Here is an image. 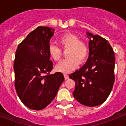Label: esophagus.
I'll list each match as a JSON object with an SVG mask.
<instances>
[{
  "label": "esophagus",
  "mask_w": 126,
  "mask_h": 126,
  "mask_svg": "<svg viewBox=\"0 0 126 126\" xmlns=\"http://www.w3.org/2000/svg\"><path fill=\"white\" fill-rule=\"evenodd\" d=\"M64 78H65V79H69V76L67 75V74H64Z\"/></svg>",
  "instance_id": "34e87169"
}]
</instances>
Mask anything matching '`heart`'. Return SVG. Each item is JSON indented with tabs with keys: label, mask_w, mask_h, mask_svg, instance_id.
<instances>
[{
	"label": "heart",
	"mask_w": 126,
	"mask_h": 126,
	"mask_svg": "<svg viewBox=\"0 0 126 126\" xmlns=\"http://www.w3.org/2000/svg\"><path fill=\"white\" fill-rule=\"evenodd\" d=\"M61 48L66 52V59L61 61L55 65V69L63 73H69L78 66L79 63L85 62L89 54V48L86 43L80 41L79 38L71 33L62 34L58 40ZM48 52L53 61L61 59L62 50L60 48L53 44L48 46Z\"/></svg>",
	"instance_id": "1"
}]
</instances>
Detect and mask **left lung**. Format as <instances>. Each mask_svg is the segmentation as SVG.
<instances>
[{"mask_svg":"<svg viewBox=\"0 0 126 126\" xmlns=\"http://www.w3.org/2000/svg\"><path fill=\"white\" fill-rule=\"evenodd\" d=\"M89 57L83 67L69 78L76 83L73 96L80 103L95 107L106 100L113 88L115 76V55L105 39L86 32Z\"/></svg>","mask_w":126,"mask_h":126,"instance_id":"1","label":"left lung"}]
</instances>
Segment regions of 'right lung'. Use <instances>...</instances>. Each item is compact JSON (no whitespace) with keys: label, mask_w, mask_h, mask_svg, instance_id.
<instances>
[{"label":"right lung","mask_w":126,"mask_h":126,"mask_svg":"<svg viewBox=\"0 0 126 126\" xmlns=\"http://www.w3.org/2000/svg\"><path fill=\"white\" fill-rule=\"evenodd\" d=\"M55 30L39 26L19 43L15 55V88L19 98L29 109L40 110L55 98L64 80L63 74H50L53 63L48 48Z\"/></svg>","instance_id":"right-lung-1"}]
</instances>
